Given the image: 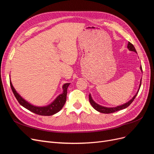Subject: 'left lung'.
<instances>
[{
  "mask_svg": "<svg viewBox=\"0 0 154 154\" xmlns=\"http://www.w3.org/2000/svg\"><path fill=\"white\" fill-rule=\"evenodd\" d=\"M127 48L130 51H134V52L136 53H137V51L136 50V49H135L134 46L130 43V42H128V45H127ZM140 69L141 72H143V70H142V67L141 66L140 67ZM142 79V78H141ZM141 81H140V84H139V88L137 90V92H136V94L134 95V96L132 97V98L129 100L128 102H127V103H125L123 105H119V106H115V107H106V106H101L99 104L96 103V102L93 100V99L92 98V96L91 95V94H89V102L91 105L92 106L93 108H94L95 110H96L97 111L100 112L101 113H104V114H110V113H113V112H115L116 111H118V110H123V109H125L127 108V107H128L130 104H131L132 103V101L134 100L135 97H136L137 94H138V92L139 91V88H140L141 87Z\"/></svg>",
  "mask_w": 154,
  "mask_h": 154,
  "instance_id": "obj_1",
  "label": "left lung"
}]
</instances>
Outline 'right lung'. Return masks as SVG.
<instances>
[{
	"label": "right lung",
	"instance_id": "add662e5",
	"mask_svg": "<svg viewBox=\"0 0 154 154\" xmlns=\"http://www.w3.org/2000/svg\"><path fill=\"white\" fill-rule=\"evenodd\" d=\"M10 82L11 90L13 92L14 95H15L16 99L18 101V103L26 109L40 116H52L53 114H55L56 113L58 112L63 108V105L66 103L67 99L66 97L67 88L70 85V83H67L63 84V85L62 86V93L59 94L57 97H56L55 100L52 102V103H51L50 104L46 106H38L31 104L28 101H27L26 100L23 98V97L18 94L15 89V88H14V87L12 85L11 80Z\"/></svg>",
	"mask_w": 154,
	"mask_h": 154
}]
</instances>
